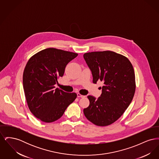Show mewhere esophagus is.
Here are the masks:
<instances>
[{
  "label": "esophagus",
  "mask_w": 159,
  "mask_h": 159,
  "mask_svg": "<svg viewBox=\"0 0 159 159\" xmlns=\"http://www.w3.org/2000/svg\"><path fill=\"white\" fill-rule=\"evenodd\" d=\"M77 97H79V98H84V97H85L84 95H81V94L79 93H78L77 94Z\"/></svg>",
  "instance_id": "34e87169"
}]
</instances>
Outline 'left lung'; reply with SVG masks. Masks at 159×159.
<instances>
[{
    "instance_id": "left-lung-1",
    "label": "left lung",
    "mask_w": 159,
    "mask_h": 159,
    "mask_svg": "<svg viewBox=\"0 0 159 159\" xmlns=\"http://www.w3.org/2000/svg\"><path fill=\"white\" fill-rule=\"evenodd\" d=\"M83 58L91 71L93 83L104 82L99 97L88 96L90 104L83 113L95 125H110L120 117L134 96L133 66L126 57L110 51L84 53Z\"/></svg>"
}]
</instances>
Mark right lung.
<instances>
[{
	"instance_id": "right-lung-1",
	"label": "right lung",
	"mask_w": 159,
	"mask_h": 159,
	"mask_svg": "<svg viewBox=\"0 0 159 159\" xmlns=\"http://www.w3.org/2000/svg\"><path fill=\"white\" fill-rule=\"evenodd\" d=\"M77 55L51 48L28 61L23 73V88L31 112L41 121L51 123L59 119L76 98V93H67L54 85L64 75L68 62Z\"/></svg>"
}]
</instances>
